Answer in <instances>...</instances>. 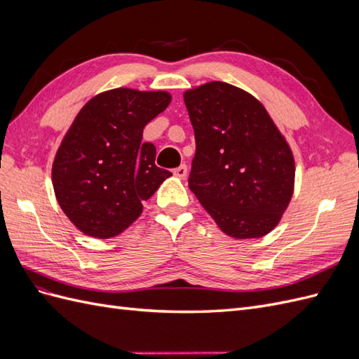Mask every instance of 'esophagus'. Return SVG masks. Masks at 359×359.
Returning a JSON list of instances; mask_svg holds the SVG:
<instances>
[{"mask_svg": "<svg viewBox=\"0 0 359 359\" xmlns=\"http://www.w3.org/2000/svg\"><path fill=\"white\" fill-rule=\"evenodd\" d=\"M173 175L178 178H186L187 175V166L186 165H180L178 168L173 169Z\"/></svg>", "mask_w": 359, "mask_h": 359, "instance_id": "34e87169", "label": "esophagus"}]
</instances>
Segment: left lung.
I'll return each mask as SVG.
<instances>
[{
  "mask_svg": "<svg viewBox=\"0 0 359 359\" xmlns=\"http://www.w3.org/2000/svg\"><path fill=\"white\" fill-rule=\"evenodd\" d=\"M196 153L189 187L220 229L235 238L264 236L292 198V151L253 95L226 82L184 94Z\"/></svg>",
  "mask_w": 359,
  "mask_h": 359,
  "instance_id": "1",
  "label": "left lung"
}]
</instances>
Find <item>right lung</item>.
I'll use <instances>...</instances> for the list:
<instances>
[{
  "label": "right lung",
  "instance_id": "1",
  "mask_svg": "<svg viewBox=\"0 0 359 359\" xmlns=\"http://www.w3.org/2000/svg\"><path fill=\"white\" fill-rule=\"evenodd\" d=\"M170 103L165 91L116 88L86 103L52 166L55 196L79 231L119 235L142 212L172 173L156 166V147L142 142L145 126Z\"/></svg>",
  "mask_w": 359,
  "mask_h": 359
}]
</instances>
